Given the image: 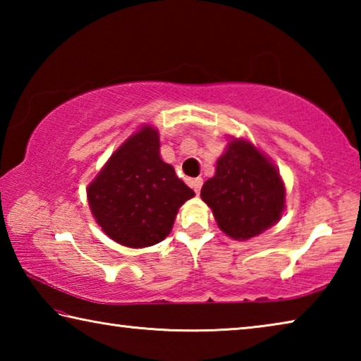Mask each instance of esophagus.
<instances>
[{
    "label": "esophagus",
    "mask_w": 361,
    "mask_h": 361,
    "mask_svg": "<svg viewBox=\"0 0 361 361\" xmlns=\"http://www.w3.org/2000/svg\"><path fill=\"white\" fill-rule=\"evenodd\" d=\"M202 185H204V180L202 178H192L191 180V186L194 188V191L195 192H200V188H202Z\"/></svg>",
    "instance_id": "obj_1"
}]
</instances>
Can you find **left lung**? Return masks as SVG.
I'll return each instance as SVG.
<instances>
[{
    "mask_svg": "<svg viewBox=\"0 0 361 361\" xmlns=\"http://www.w3.org/2000/svg\"><path fill=\"white\" fill-rule=\"evenodd\" d=\"M200 195L213 210L219 229L242 240L277 223L285 207V188L277 169L242 140L229 143Z\"/></svg>",
    "mask_w": 361,
    "mask_h": 361,
    "instance_id": "1",
    "label": "left lung"
}]
</instances>
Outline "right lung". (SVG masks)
I'll return each instance as SVG.
<instances>
[{
    "label": "right lung",
    "instance_id": "add662e5",
    "mask_svg": "<svg viewBox=\"0 0 361 361\" xmlns=\"http://www.w3.org/2000/svg\"><path fill=\"white\" fill-rule=\"evenodd\" d=\"M192 195L159 156V133L151 127L127 140L87 189L97 223L113 240L132 248L166 239L176 212Z\"/></svg>",
    "mask_w": 361,
    "mask_h": 361
}]
</instances>
